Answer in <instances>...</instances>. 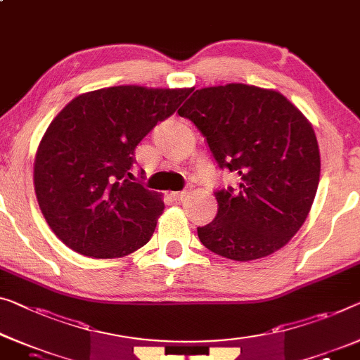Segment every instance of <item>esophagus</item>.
Segmentation results:
<instances>
[{"mask_svg":"<svg viewBox=\"0 0 360 360\" xmlns=\"http://www.w3.org/2000/svg\"><path fill=\"white\" fill-rule=\"evenodd\" d=\"M187 192L186 191H178V192H171V197L174 198V200H181V198L186 197Z\"/></svg>","mask_w":360,"mask_h":360,"instance_id":"esophagus-1","label":"esophagus"}]
</instances>
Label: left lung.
Here are the masks:
<instances>
[{
	"label": "left lung",
	"instance_id": "left-lung-1",
	"mask_svg": "<svg viewBox=\"0 0 360 360\" xmlns=\"http://www.w3.org/2000/svg\"><path fill=\"white\" fill-rule=\"evenodd\" d=\"M205 137L219 169L239 176L217 189L218 213L200 243L231 260L262 259L302 226L320 181L314 127L275 90L228 84L195 90L179 108Z\"/></svg>",
	"mask_w": 360,
	"mask_h": 360
}]
</instances>
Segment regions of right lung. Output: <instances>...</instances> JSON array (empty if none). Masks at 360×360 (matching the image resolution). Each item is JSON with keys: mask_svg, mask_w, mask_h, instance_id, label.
<instances>
[{"mask_svg": "<svg viewBox=\"0 0 360 360\" xmlns=\"http://www.w3.org/2000/svg\"><path fill=\"white\" fill-rule=\"evenodd\" d=\"M189 94L100 89L76 96L51 121L37 150L35 194L48 226L68 248L116 259L148 243L165 205L158 192L131 181L134 152Z\"/></svg>", "mask_w": 360, "mask_h": 360, "instance_id": "add662e5", "label": "right lung"}]
</instances>
